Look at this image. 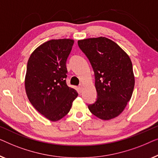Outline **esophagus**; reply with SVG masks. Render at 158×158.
Instances as JSON below:
<instances>
[{
  "instance_id": "34e87169",
  "label": "esophagus",
  "mask_w": 158,
  "mask_h": 158,
  "mask_svg": "<svg viewBox=\"0 0 158 158\" xmlns=\"http://www.w3.org/2000/svg\"><path fill=\"white\" fill-rule=\"evenodd\" d=\"M82 87H83V84H79V90H80V91H81V89H82Z\"/></svg>"
}]
</instances>
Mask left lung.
<instances>
[{"mask_svg":"<svg viewBox=\"0 0 158 158\" xmlns=\"http://www.w3.org/2000/svg\"><path fill=\"white\" fill-rule=\"evenodd\" d=\"M94 72L97 98L89 104L91 112L109 120L120 114L130 100L135 86L130 57L115 42L105 37L78 41Z\"/></svg>","mask_w":158,"mask_h":158,"instance_id":"1","label":"left lung"}]
</instances>
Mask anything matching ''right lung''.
Masks as SVG:
<instances>
[{
  "mask_svg": "<svg viewBox=\"0 0 158 158\" xmlns=\"http://www.w3.org/2000/svg\"><path fill=\"white\" fill-rule=\"evenodd\" d=\"M73 44L72 39L50 40L35 49L28 61L26 94L35 110L52 122L66 116L78 96L66 82V63Z\"/></svg>",
  "mask_w": 158,
  "mask_h": 158,
  "instance_id": "obj_1",
  "label": "right lung"
}]
</instances>
